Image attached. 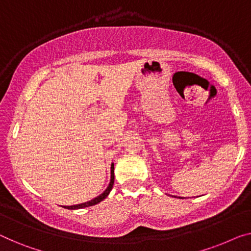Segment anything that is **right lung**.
Masks as SVG:
<instances>
[{
	"mask_svg": "<svg viewBox=\"0 0 251 251\" xmlns=\"http://www.w3.org/2000/svg\"><path fill=\"white\" fill-rule=\"evenodd\" d=\"M114 180H115V175H114V163H111V167H110V181H109V185L104 190L103 193L100 194L99 196H97L93 198V200L89 201H85V203H81V204H76V205H71V206H62L64 208L67 209H78V208H84V207H89V206H93V205L100 203V201H103L104 198H106L108 195H109L111 188H113V185H114Z\"/></svg>",
	"mask_w": 251,
	"mask_h": 251,
	"instance_id": "obj_1",
	"label": "right lung"
}]
</instances>
